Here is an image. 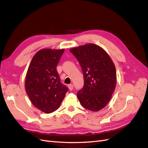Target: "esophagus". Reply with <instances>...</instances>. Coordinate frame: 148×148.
I'll list each match as a JSON object with an SVG mask.
<instances>
[{
  "instance_id": "obj_1",
  "label": "esophagus",
  "mask_w": 148,
  "mask_h": 148,
  "mask_svg": "<svg viewBox=\"0 0 148 148\" xmlns=\"http://www.w3.org/2000/svg\"><path fill=\"white\" fill-rule=\"evenodd\" d=\"M68 87H69V90H70L71 91L73 90V89H74V86H73V84H69V85L68 86Z\"/></svg>"
}]
</instances>
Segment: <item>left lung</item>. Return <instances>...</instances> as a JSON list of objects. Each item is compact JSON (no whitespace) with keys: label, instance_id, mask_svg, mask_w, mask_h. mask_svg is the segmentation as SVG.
Listing matches in <instances>:
<instances>
[{"label":"left lung","instance_id":"obj_1","mask_svg":"<svg viewBox=\"0 0 148 148\" xmlns=\"http://www.w3.org/2000/svg\"><path fill=\"white\" fill-rule=\"evenodd\" d=\"M84 75V86L77 98L84 108L98 112L107 105L116 86V69L108 54L97 45L90 43L73 48Z\"/></svg>","mask_w":148,"mask_h":148}]
</instances>
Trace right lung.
I'll use <instances>...</instances> for the list:
<instances>
[{
    "label": "right lung",
    "instance_id": "right-lung-1",
    "mask_svg": "<svg viewBox=\"0 0 148 148\" xmlns=\"http://www.w3.org/2000/svg\"><path fill=\"white\" fill-rule=\"evenodd\" d=\"M64 49H42L33 57L27 71L25 90L33 105L46 113L57 110L68 91L62 84L57 66Z\"/></svg>",
    "mask_w": 148,
    "mask_h": 148
}]
</instances>
